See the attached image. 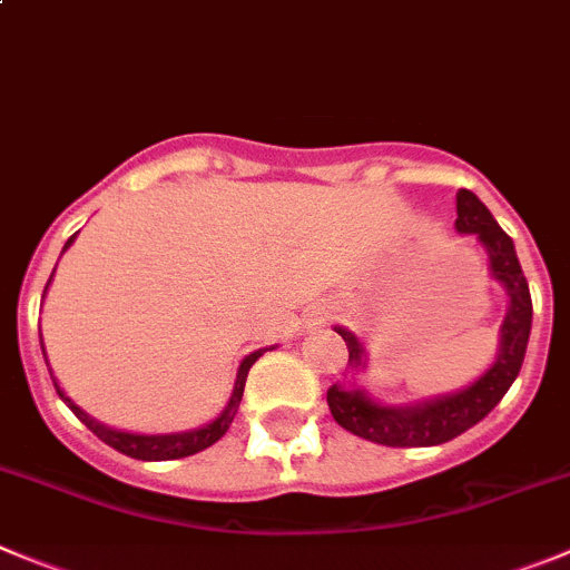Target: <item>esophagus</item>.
<instances>
[{"mask_svg": "<svg viewBox=\"0 0 570 570\" xmlns=\"http://www.w3.org/2000/svg\"><path fill=\"white\" fill-rule=\"evenodd\" d=\"M317 315H321V312H317Z\"/></svg>", "mask_w": 570, "mask_h": 570, "instance_id": "1", "label": "esophagus"}]
</instances>
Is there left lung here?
I'll return each instance as SVG.
<instances>
[{
    "label": "left lung",
    "instance_id": "obj_1",
    "mask_svg": "<svg viewBox=\"0 0 570 570\" xmlns=\"http://www.w3.org/2000/svg\"><path fill=\"white\" fill-rule=\"evenodd\" d=\"M455 210H459V219H455L459 233H475L481 238L489 253L492 275L509 292V312L501 328V354H498L492 368L481 380L472 382L470 387L450 393V396L430 399L422 405L382 407L371 402L363 391L340 385L328 387L326 402L334 422L348 430V433L360 435V439L374 441V444L435 446L444 444V441H453L455 435L466 433L483 416L492 413V407L507 396L512 382L518 380L520 365H523L525 345H529L531 334V292L529 281L520 269L514 242L503 233V227L494 222L492 213L487 210V205L472 190H459ZM337 334L348 345V365L360 368L365 357L360 340L345 332V328H337Z\"/></svg>",
    "mask_w": 570,
    "mask_h": 570
}]
</instances>
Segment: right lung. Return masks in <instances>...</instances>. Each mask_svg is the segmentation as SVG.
Masks as SVG:
<instances>
[{"label":"right lung","instance_id":"1","mask_svg":"<svg viewBox=\"0 0 570 570\" xmlns=\"http://www.w3.org/2000/svg\"><path fill=\"white\" fill-rule=\"evenodd\" d=\"M72 238L69 236V242L63 244V249L72 244ZM47 292V286H45ZM267 348L261 351H253L249 357H244L242 368H238V376H236V387H233V396L230 402H227V407L222 411L219 419H213L210 424H205V428L199 430H188V433H171V435H135V433H120V430H111L106 428V424L95 422L92 416H87V413L81 411L78 405H72V399L67 396V393L61 391V387L56 385L58 396L67 402V407L72 413H76L78 419H81L83 424H87L89 430H92L95 435H98L104 444L115 446L117 453L129 455V459H140V461H174V459H188V455L194 453H202V450H207L210 444H216V441L222 439V435L227 433V428H230L233 416H236L238 411V402H242V393H244V382H247V371L253 368L255 360L261 357Z\"/></svg>","mask_w":570,"mask_h":570}]
</instances>
